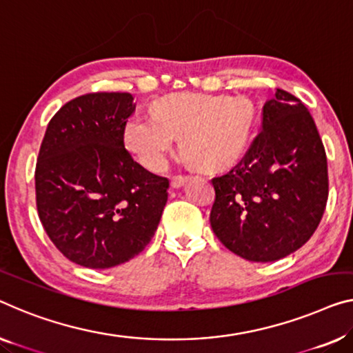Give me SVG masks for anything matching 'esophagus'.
Segmentation results:
<instances>
[{
	"instance_id": "obj_1",
	"label": "esophagus",
	"mask_w": 353,
	"mask_h": 353,
	"mask_svg": "<svg viewBox=\"0 0 353 353\" xmlns=\"http://www.w3.org/2000/svg\"><path fill=\"white\" fill-rule=\"evenodd\" d=\"M187 179H188V176H185V174H177V176H174L171 179V187L172 188H181L183 183L187 182Z\"/></svg>"
}]
</instances>
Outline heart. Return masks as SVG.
I'll use <instances>...</instances> for the list:
<instances>
[{
	"label": "heart",
	"instance_id": "heart-1",
	"mask_svg": "<svg viewBox=\"0 0 353 353\" xmlns=\"http://www.w3.org/2000/svg\"><path fill=\"white\" fill-rule=\"evenodd\" d=\"M252 109L239 98L203 93H176L159 99L154 115H134L123 126V143L131 155L150 171L165 168L181 144L208 168L238 159L249 141Z\"/></svg>",
	"mask_w": 353,
	"mask_h": 353
}]
</instances>
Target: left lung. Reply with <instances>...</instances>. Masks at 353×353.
I'll list each match as a JSON object with an SVG mask.
<instances>
[{"label":"left lung","mask_w":353,"mask_h":353,"mask_svg":"<svg viewBox=\"0 0 353 353\" xmlns=\"http://www.w3.org/2000/svg\"><path fill=\"white\" fill-rule=\"evenodd\" d=\"M212 185L210 227L233 254L276 261L306 244L327 208L328 165L301 99L277 88L263 106L260 133Z\"/></svg>","instance_id":"1"}]
</instances>
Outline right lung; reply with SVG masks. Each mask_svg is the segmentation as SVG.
I'll return each instance as SVG.
<instances>
[{"label": "right lung", "mask_w": 353, "mask_h": 353, "mask_svg": "<svg viewBox=\"0 0 353 353\" xmlns=\"http://www.w3.org/2000/svg\"><path fill=\"white\" fill-rule=\"evenodd\" d=\"M130 93H87L47 125L36 161V208L47 236L68 260L106 270L139 255L154 238L170 181L125 149Z\"/></svg>", "instance_id": "obj_1"}]
</instances>
